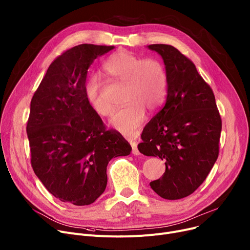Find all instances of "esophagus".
I'll list each match as a JSON object with an SVG mask.
<instances>
[{
    "label": "esophagus",
    "instance_id": "obj_1",
    "mask_svg": "<svg viewBox=\"0 0 250 250\" xmlns=\"http://www.w3.org/2000/svg\"><path fill=\"white\" fill-rule=\"evenodd\" d=\"M130 146H131V153H132V155L139 156L141 153H140L139 148H138V144L136 142H130Z\"/></svg>",
    "mask_w": 250,
    "mask_h": 250
}]
</instances>
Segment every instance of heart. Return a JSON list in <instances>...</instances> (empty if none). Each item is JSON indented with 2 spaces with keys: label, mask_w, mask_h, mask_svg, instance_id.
<instances>
[{
  "label": "heart",
  "mask_w": 250,
  "mask_h": 250,
  "mask_svg": "<svg viewBox=\"0 0 250 250\" xmlns=\"http://www.w3.org/2000/svg\"><path fill=\"white\" fill-rule=\"evenodd\" d=\"M104 72L115 81L125 83L123 102L110 124L126 136H135L146 120V109L157 110L167 95L168 79L164 64L156 58H145L128 50H119L104 64ZM85 96L93 110L109 116L113 107L103 96L104 82L91 76L85 84Z\"/></svg>",
  "instance_id": "obj_1"
}]
</instances>
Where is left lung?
Returning <instances> with one entry per match:
<instances>
[{
  "label": "left lung",
  "mask_w": 250,
  "mask_h": 250,
  "mask_svg": "<svg viewBox=\"0 0 250 250\" xmlns=\"http://www.w3.org/2000/svg\"><path fill=\"white\" fill-rule=\"evenodd\" d=\"M167 72V98L145 126L139 151L165 160L162 178L149 183L162 198L191 195L207 178L218 158L222 128L215 96L194 63L171 45L152 44Z\"/></svg>",
  "instance_id": "1"
}]
</instances>
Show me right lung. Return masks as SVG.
<instances>
[{"instance_id": "right-lung-1", "label": "right lung", "mask_w": 250, "mask_h": 250, "mask_svg": "<svg viewBox=\"0 0 250 250\" xmlns=\"http://www.w3.org/2000/svg\"><path fill=\"white\" fill-rule=\"evenodd\" d=\"M113 48L80 44L63 52L32 97L27 123L32 168L64 203H93L106 188L108 162L131 151L119 131L106 129L84 91L89 66Z\"/></svg>"}]
</instances>
